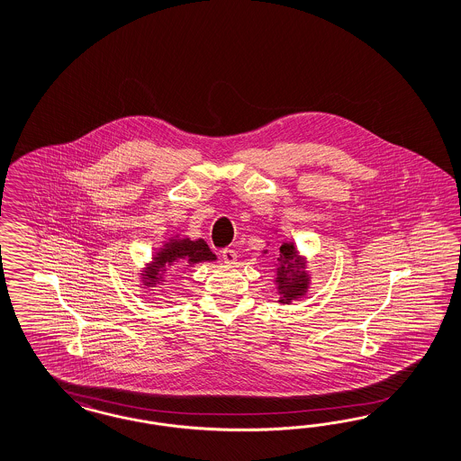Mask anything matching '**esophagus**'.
<instances>
[{"label": "esophagus", "instance_id": "esophagus-1", "mask_svg": "<svg viewBox=\"0 0 461 461\" xmlns=\"http://www.w3.org/2000/svg\"><path fill=\"white\" fill-rule=\"evenodd\" d=\"M221 257H223L224 263H228V265L237 263L238 255L235 249H224L221 251Z\"/></svg>", "mask_w": 461, "mask_h": 461}]
</instances>
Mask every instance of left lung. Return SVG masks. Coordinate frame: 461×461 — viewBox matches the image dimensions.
Wrapping results in <instances>:
<instances>
[{"label":"left lung","instance_id":"obj_1","mask_svg":"<svg viewBox=\"0 0 461 461\" xmlns=\"http://www.w3.org/2000/svg\"><path fill=\"white\" fill-rule=\"evenodd\" d=\"M263 253H267V251L263 249ZM275 265H276L275 282H276L278 294L282 295L278 302L290 303L292 300L305 295L309 284H311V276L303 270L305 262L302 257H299V251L292 241L284 243L280 247V255H278Z\"/></svg>","mask_w":461,"mask_h":461}]
</instances>
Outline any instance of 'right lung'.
<instances>
[{"label": "right lung", "instance_id": "add662e5", "mask_svg": "<svg viewBox=\"0 0 461 461\" xmlns=\"http://www.w3.org/2000/svg\"><path fill=\"white\" fill-rule=\"evenodd\" d=\"M216 255L212 253L204 240L179 238L177 235L166 241L152 257V262L140 274L142 284L156 286L164 282V275L169 268L181 270L183 267H193L196 263L214 262Z\"/></svg>", "mask_w": 461, "mask_h": 461}]
</instances>
